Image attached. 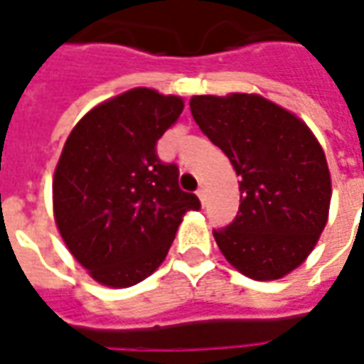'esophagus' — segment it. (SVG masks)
<instances>
[{
    "label": "esophagus",
    "instance_id": "obj_1",
    "mask_svg": "<svg viewBox=\"0 0 364 364\" xmlns=\"http://www.w3.org/2000/svg\"><path fill=\"white\" fill-rule=\"evenodd\" d=\"M197 197H198V200H200V205H205V198H206V189H205V187H198Z\"/></svg>",
    "mask_w": 364,
    "mask_h": 364
}]
</instances>
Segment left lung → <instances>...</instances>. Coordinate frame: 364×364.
<instances>
[{"label":"left lung","mask_w":364,"mask_h":364,"mask_svg":"<svg viewBox=\"0 0 364 364\" xmlns=\"http://www.w3.org/2000/svg\"><path fill=\"white\" fill-rule=\"evenodd\" d=\"M191 114L240 177V213L214 230L230 265L253 281L300 267L326 228L331 175L304 120L257 93L193 95Z\"/></svg>","instance_id":"1"}]
</instances>
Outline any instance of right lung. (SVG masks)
Masks as SVG:
<instances>
[{"label": "right lung", "mask_w": 364, "mask_h": 364, "mask_svg": "<svg viewBox=\"0 0 364 364\" xmlns=\"http://www.w3.org/2000/svg\"><path fill=\"white\" fill-rule=\"evenodd\" d=\"M183 97L134 87L77 120L52 179L54 220L93 281L128 289L164 263L175 232L198 198L179 189L156 142L183 112Z\"/></svg>", "instance_id": "add662e5"}]
</instances>
